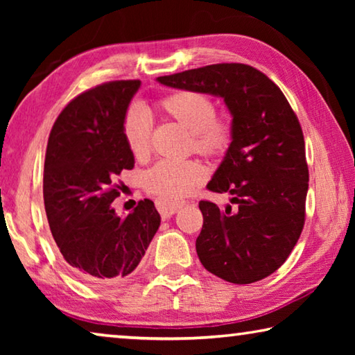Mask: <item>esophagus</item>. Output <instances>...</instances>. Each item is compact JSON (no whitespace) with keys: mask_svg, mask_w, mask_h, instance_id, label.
<instances>
[{"mask_svg":"<svg viewBox=\"0 0 355 355\" xmlns=\"http://www.w3.org/2000/svg\"><path fill=\"white\" fill-rule=\"evenodd\" d=\"M186 203H188L186 200H158L156 202V207H158V211L163 218H171L180 208H183Z\"/></svg>","mask_w":355,"mask_h":355,"instance_id":"1","label":"esophagus"}]
</instances>
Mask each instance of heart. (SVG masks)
Segmentation results:
<instances>
[{
	"instance_id": "obj_1",
	"label": "heart",
	"mask_w": 355,
	"mask_h": 355,
	"mask_svg": "<svg viewBox=\"0 0 355 355\" xmlns=\"http://www.w3.org/2000/svg\"><path fill=\"white\" fill-rule=\"evenodd\" d=\"M156 110L167 120L189 133V150L207 158H219L233 141L232 123L227 117L216 116V105L209 95L197 91H178L166 95ZM122 133L127 147L136 159H146L150 153V122L139 107H131L123 119ZM207 172L199 161L183 163L163 161L146 175L148 192L163 200H177L188 196L196 186L205 182Z\"/></svg>"
}]
</instances>
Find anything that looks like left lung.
<instances>
[{"label":"left lung","mask_w":355,"mask_h":355,"mask_svg":"<svg viewBox=\"0 0 355 355\" xmlns=\"http://www.w3.org/2000/svg\"><path fill=\"white\" fill-rule=\"evenodd\" d=\"M156 80L219 97L232 114V146L207 188L232 194L235 205L199 203L200 263L230 284L268 277L291 254L305 220L309 167L296 114L279 86L245 64H213Z\"/></svg>","instance_id":"left-lung-1"}]
</instances>
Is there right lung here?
Instances as JSON below:
<instances>
[{"label":"right lung","instance_id":"add662e5","mask_svg":"<svg viewBox=\"0 0 355 355\" xmlns=\"http://www.w3.org/2000/svg\"><path fill=\"white\" fill-rule=\"evenodd\" d=\"M139 80L105 83L78 95L48 137L44 202L51 235L70 271L89 284H116L135 271L158 232L155 203L117 216L116 177L133 169L122 133Z\"/></svg>","mask_w":355,"mask_h":355}]
</instances>
